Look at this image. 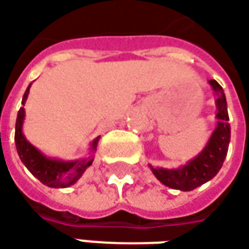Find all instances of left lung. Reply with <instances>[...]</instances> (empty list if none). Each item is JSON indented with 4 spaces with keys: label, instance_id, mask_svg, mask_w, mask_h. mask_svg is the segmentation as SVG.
<instances>
[{
    "label": "left lung",
    "instance_id": "obj_1",
    "mask_svg": "<svg viewBox=\"0 0 249 249\" xmlns=\"http://www.w3.org/2000/svg\"><path fill=\"white\" fill-rule=\"evenodd\" d=\"M208 84L215 95L216 106V126L211 135L210 141L205 144L201 153L193 160L187 161L186 165L179 168L151 167V172L162 184L171 189L190 192L211 180L219 172L226 159L229 143H230V124L227 114V102L223 88L215 80H210Z\"/></svg>",
    "mask_w": 249,
    "mask_h": 249
}]
</instances>
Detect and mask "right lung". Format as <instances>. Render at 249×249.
<instances>
[{
    "label": "right lung",
    "instance_id": "1",
    "mask_svg": "<svg viewBox=\"0 0 249 249\" xmlns=\"http://www.w3.org/2000/svg\"><path fill=\"white\" fill-rule=\"evenodd\" d=\"M31 84L27 87L22 99V105L24 106L29 92H30ZM24 107H20L16 118V126H15V143H16V150L18 154L24 164V167L30 171L33 175L38 179L41 183L47 184L48 187H55V189H65L74 184L82 174L87 171V168L92 165L93 156L81 160H73V161H65V160L52 159L47 157L44 153L33 146L30 142L26 139L23 133V121H24ZM98 136L96 139L90 143V153L93 154L96 151V146L99 142Z\"/></svg>",
    "mask_w": 249,
    "mask_h": 249
}]
</instances>
